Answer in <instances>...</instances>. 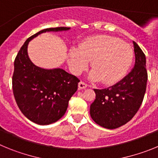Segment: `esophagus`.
Here are the masks:
<instances>
[{
	"label": "esophagus",
	"instance_id": "1",
	"mask_svg": "<svg viewBox=\"0 0 158 158\" xmlns=\"http://www.w3.org/2000/svg\"><path fill=\"white\" fill-rule=\"evenodd\" d=\"M87 86H88L87 85H86V84L83 81H80L79 83H78V88H79L80 89H86V88H87Z\"/></svg>",
	"mask_w": 158,
	"mask_h": 158
}]
</instances>
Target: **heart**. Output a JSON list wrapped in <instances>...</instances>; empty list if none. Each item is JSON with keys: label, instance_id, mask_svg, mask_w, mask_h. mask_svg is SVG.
I'll return each mask as SVG.
<instances>
[{"label": "heart", "instance_id": "1", "mask_svg": "<svg viewBox=\"0 0 158 158\" xmlns=\"http://www.w3.org/2000/svg\"><path fill=\"white\" fill-rule=\"evenodd\" d=\"M133 58V50L127 43L112 36L96 35L81 42L78 48L70 49L68 65L73 74L79 75L91 60L89 79L112 85L126 75Z\"/></svg>", "mask_w": 158, "mask_h": 158}]
</instances>
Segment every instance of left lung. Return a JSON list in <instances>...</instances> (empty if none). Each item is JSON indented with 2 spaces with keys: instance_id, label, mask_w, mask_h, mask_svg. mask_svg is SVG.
I'll list each match as a JSON object with an SVG mask.
<instances>
[{
  "instance_id": "left-lung-1",
  "label": "left lung",
  "mask_w": 158,
  "mask_h": 158,
  "mask_svg": "<svg viewBox=\"0 0 158 158\" xmlns=\"http://www.w3.org/2000/svg\"><path fill=\"white\" fill-rule=\"evenodd\" d=\"M135 66L114 85L94 89L96 99L90 106V115L96 123L107 129H115L129 122L139 111L147 83L144 53L133 41Z\"/></svg>"
}]
</instances>
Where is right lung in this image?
<instances>
[{
    "instance_id": "right-lung-1",
    "label": "right lung",
    "mask_w": 158,
    "mask_h": 158,
    "mask_svg": "<svg viewBox=\"0 0 158 158\" xmlns=\"http://www.w3.org/2000/svg\"><path fill=\"white\" fill-rule=\"evenodd\" d=\"M69 29L51 27L37 32L25 41L14 62V97L21 112L35 123L48 125L62 118L80 81L60 68L47 69L35 65L29 58L27 46L31 40L42 33Z\"/></svg>"
}]
</instances>
